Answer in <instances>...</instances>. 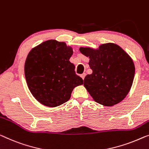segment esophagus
Returning a JSON list of instances; mask_svg holds the SVG:
<instances>
[{
  "instance_id": "34e87169",
  "label": "esophagus",
  "mask_w": 149,
  "mask_h": 149,
  "mask_svg": "<svg viewBox=\"0 0 149 149\" xmlns=\"http://www.w3.org/2000/svg\"><path fill=\"white\" fill-rule=\"evenodd\" d=\"M86 74H85V73H84V74H82L81 75V78L84 79V77H85V76H86Z\"/></svg>"
}]
</instances>
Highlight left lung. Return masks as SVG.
I'll return each mask as SVG.
<instances>
[{
	"mask_svg": "<svg viewBox=\"0 0 149 149\" xmlns=\"http://www.w3.org/2000/svg\"><path fill=\"white\" fill-rule=\"evenodd\" d=\"M90 58L92 74L84 78V86L93 100L105 106L120 102L132 87L134 64L130 55L115 43L102 44L97 49L80 47Z\"/></svg>",
	"mask_w": 149,
	"mask_h": 149,
	"instance_id": "left-lung-1",
	"label": "left lung"
}]
</instances>
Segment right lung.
Listing matches in <instances>:
<instances>
[{
    "label": "right lung",
    "mask_w": 149,
    "mask_h": 149,
    "mask_svg": "<svg viewBox=\"0 0 149 149\" xmlns=\"http://www.w3.org/2000/svg\"><path fill=\"white\" fill-rule=\"evenodd\" d=\"M72 47L51 39L33 48L26 57L25 75L33 97L43 105L56 107L70 99L73 90L83 84L70 61Z\"/></svg>",
    "instance_id": "add662e5"
}]
</instances>
